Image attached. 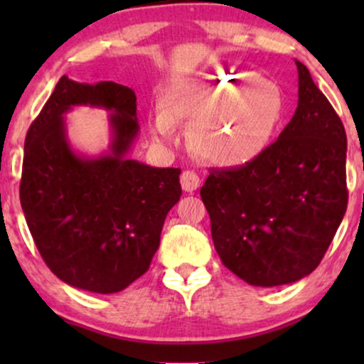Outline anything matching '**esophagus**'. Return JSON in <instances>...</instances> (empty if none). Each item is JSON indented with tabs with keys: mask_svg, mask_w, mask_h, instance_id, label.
Segmentation results:
<instances>
[{
	"mask_svg": "<svg viewBox=\"0 0 364 364\" xmlns=\"http://www.w3.org/2000/svg\"><path fill=\"white\" fill-rule=\"evenodd\" d=\"M202 185V178L195 173V171H183L181 174V186L185 191H195Z\"/></svg>",
	"mask_w": 364,
	"mask_h": 364,
	"instance_id": "esophagus-1",
	"label": "esophagus"
}]
</instances>
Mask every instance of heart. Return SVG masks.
Here are the masks:
<instances>
[{
	"instance_id": "heart-1",
	"label": "heart",
	"mask_w": 364,
	"mask_h": 364,
	"mask_svg": "<svg viewBox=\"0 0 364 364\" xmlns=\"http://www.w3.org/2000/svg\"><path fill=\"white\" fill-rule=\"evenodd\" d=\"M284 116L281 87L252 72H217L193 89L173 92L157 114V139H174L173 121L190 123V145L200 157L240 168L269 150Z\"/></svg>"
}]
</instances>
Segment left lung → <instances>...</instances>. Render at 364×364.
Segmentation results:
<instances>
[{"mask_svg":"<svg viewBox=\"0 0 364 364\" xmlns=\"http://www.w3.org/2000/svg\"><path fill=\"white\" fill-rule=\"evenodd\" d=\"M298 107L257 161L212 169L200 190L214 246L232 274L274 287L318 267L348 208L344 124L303 63Z\"/></svg>","mask_w":364,"mask_h":364,"instance_id":"obj_1","label":"left lung"}]
</instances>
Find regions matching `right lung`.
<instances>
[{
    "label": "right lung",
    "instance_id": "add662e5",
    "mask_svg": "<svg viewBox=\"0 0 364 364\" xmlns=\"http://www.w3.org/2000/svg\"><path fill=\"white\" fill-rule=\"evenodd\" d=\"M113 114L110 152L75 154L62 114L72 105ZM135 92L114 82L95 85L61 77L25 139L20 203L41 257L63 282L112 294L149 270L168 212L181 196L178 168L127 159L139 135Z\"/></svg>",
    "mask_w": 364,
    "mask_h": 364
}]
</instances>
